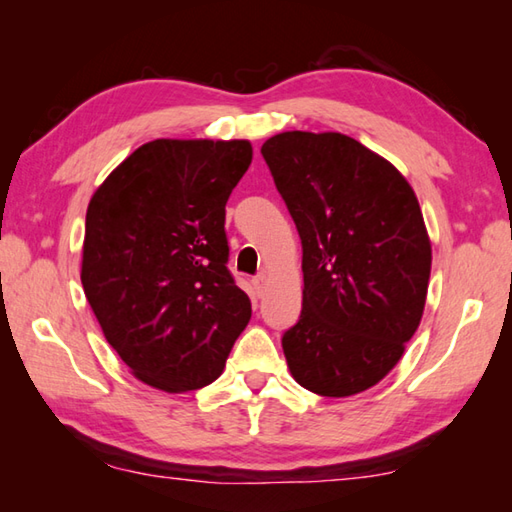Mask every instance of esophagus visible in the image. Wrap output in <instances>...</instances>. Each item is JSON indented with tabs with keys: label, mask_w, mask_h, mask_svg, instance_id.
I'll list each match as a JSON object with an SVG mask.
<instances>
[{
	"label": "esophagus",
	"mask_w": 512,
	"mask_h": 512,
	"mask_svg": "<svg viewBox=\"0 0 512 512\" xmlns=\"http://www.w3.org/2000/svg\"><path fill=\"white\" fill-rule=\"evenodd\" d=\"M253 286H255V292L257 295H262V292L266 290V286H268V277L262 273V275H257L255 279H253Z\"/></svg>",
	"instance_id": "esophagus-1"
}]
</instances>
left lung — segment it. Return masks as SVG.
Returning <instances> with one entry per match:
<instances>
[{
  "instance_id": "8db88e82",
  "label": "left lung",
  "mask_w": 512,
  "mask_h": 512,
  "mask_svg": "<svg viewBox=\"0 0 512 512\" xmlns=\"http://www.w3.org/2000/svg\"><path fill=\"white\" fill-rule=\"evenodd\" d=\"M262 156L297 224L303 303L281 345L292 378L345 398L383 380L418 330L431 242L416 193L383 156L336 132H284Z\"/></svg>"
}]
</instances>
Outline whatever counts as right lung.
<instances>
[{
	"label": "right lung",
	"instance_id": "add662e5",
	"mask_svg": "<svg viewBox=\"0 0 512 512\" xmlns=\"http://www.w3.org/2000/svg\"><path fill=\"white\" fill-rule=\"evenodd\" d=\"M250 160L248 140L158 138L92 195L81 284L107 343L151 387L182 394L213 383L250 321L224 231Z\"/></svg>",
	"mask_w": 512,
	"mask_h": 512
}]
</instances>
